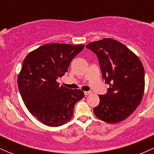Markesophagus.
<instances>
[{"instance_id": "34e87169", "label": "esophagus", "mask_w": 154, "mask_h": 154, "mask_svg": "<svg viewBox=\"0 0 154 154\" xmlns=\"http://www.w3.org/2000/svg\"><path fill=\"white\" fill-rule=\"evenodd\" d=\"M84 93H85V96H88V95L91 94L92 92L91 91H85Z\"/></svg>"}]
</instances>
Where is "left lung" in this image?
<instances>
[{"mask_svg":"<svg viewBox=\"0 0 154 154\" xmlns=\"http://www.w3.org/2000/svg\"><path fill=\"white\" fill-rule=\"evenodd\" d=\"M86 48L96 54L107 93L99 95L95 115L107 123L123 121L135 111L144 93L145 73L136 55L117 40L105 38Z\"/></svg>","mask_w":154,"mask_h":154,"instance_id":"1","label":"left lung"}]
</instances>
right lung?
I'll use <instances>...</instances> for the list:
<instances>
[{
	"label": "right lung",
	"mask_w": 154,
	"mask_h": 154,
	"mask_svg": "<svg viewBox=\"0 0 154 154\" xmlns=\"http://www.w3.org/2000/svg\"><path fill=\"white\" fill-rule=\"evenodd\" d=\"M84 45L50 43L28 54L17 82L26 107L44 125L59 127L72 119L75 103L84 97L81 90L60 86L72 60Z\"/></svg>",
	"instance_id": "right-lung-1"
}]
</instances>
